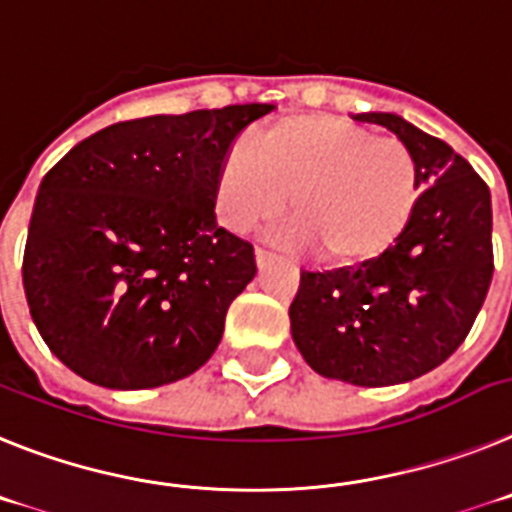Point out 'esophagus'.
<instances>
[{
	"label": "esophagus",
	"instance_id": "esophagus-1",
	"mask_svg": "<svg viewBox=\"0 0 512 512\" xmlns=\"http://www.w3.org/2000/svg\"><path fill=\"white\" fill-rule=\"evenodd\" d=\"M273 260V255H270L268 250H262V247H255V262H257V268H265L268 262Z\"/></svg>",
	"mask_w": 512,
	"mask_h": 512
}]
</instances>
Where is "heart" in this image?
<instances>
[{
	"mask_svg": "<svg viewBox=\"0 0 512 512\" xmlns=\"http://www.w3.org/2000/svg\"><path fill=\"white\" fill-rule=\"evenodd\" d=\"M420 180L394 136L322 113L286 115L234 146L216 175V211L231 231H250L286 208V237L330 265L379 255L415 211Z\"/></svg>",
	"mask_w": 512,
	"mask_h": 512,
	"instance_id": "1",
	"label": "heart"
}]
</instances>
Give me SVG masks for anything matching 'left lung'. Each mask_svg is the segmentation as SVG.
<instances>
[{"label": "left lung", "mask_w": 512, "mask_h": 512, "mask_svg": "<svg viewBox=\"0 0 512 512\" xmlns=\"http://www.w3.org/2000/svg\"><path fill=\"white\" fill-rule=\"evenodd\" d=\"M389 128L417 164L415 211L394 244L358 268L301 270L291 335L324 379L391 386L441 366L469 335L492 281L490 188L446 141L397 113Z\"/></svg>", "instance_id": "1"}]
</instances>
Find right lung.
Here are the masks:
<instances>
[{"label":"right lung","instance_id":"add662e5","mask_svg":"<svg viewBox=\"0 0 512 512\" xmlns=\"http://www.w3.org/2000/svg\"><path fill=\"white\" fill-rule=\"evenodd\" d=\"M268 102L113 123L53 164L35 195L22 286L66 368L154 389L219 348L255 278L252 244L216 221V175Z\"/></svg>","mask_w":512,"mask_h":512}]
</instances>
